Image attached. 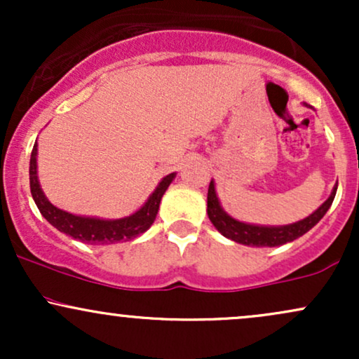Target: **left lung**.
Returning <instances> with one entry per match:
<instances>
[{
    "mask_svg": "<svg viewBox=\"0 0 359 359\" xmlns=\"http://www.w3.org/2000/svg\"><path fill=\"white\" fill-rule=\"evenodd\" d=\"M337 191V185L332 191L329 199L317 209L316 212H312L311 216L306 219L294 222V224L287 226H255V224H245L233 219L231 216H228L217 201L216 191H214V184L211 180L208 191V216L216 229L222 236L229 238V240L241 243V245H250V246H280L297 240L299 236L306 234L309 229H312L314 226L324 217V214L327 212V209L331 208L332 201H334Z\"/></svg>",
    "mask_w": 359,
    "mask_h": 359,
    "instance_id": "1",
    "label": "left lung"
}]
</instances>
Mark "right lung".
Masks as SVG:
<instances>
[{"label": "right lung", "instance_id": "right-lung-1", "mask_svg": "<svg viewBox=\"0 0 359 359\" xmlns=\"http://www.w3.org/2000/svg\"><path fill=\"white\" fill-rule=\"evenodd\" d=\"M174 177L175 174H168L167 177H163L162 182L158 184L154 194L148 197L145 205L140 211L128 217H123V219L106 221L96 219V217L74 216V214L62 211V209L48 203L47 197L43 196V191L40 189L39 177H36V143L34 145L30 156V191L39 211L60 233L69 234L74 240L89 243V245H111V243L128 241L137 238L138 234L145 233L154 224L156 212H158L160 201H162V196L165 194L172 180H174Z\"/></svg>", "mask_w": 359, "mask_h": 359}]
</instances>
